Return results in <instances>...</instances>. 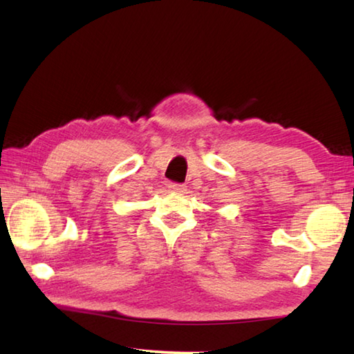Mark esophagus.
Returning <instances> with one entry per match:
<instances>
[{"label":"esophagus","mask_w":354,"mask_h":354,"mask_svg":"<svg viewBox=\"0 0 354 354\" xmlns=\"http://www.w3.org/2000/svg\"><path fill=\"white\" fill-rule=\"evenodd\" d=\"M169 190L173 193H184L187 189L184 184H176V183H169Z\"/></svg>","instance_id":"esophagus-1"}]
</instances>
